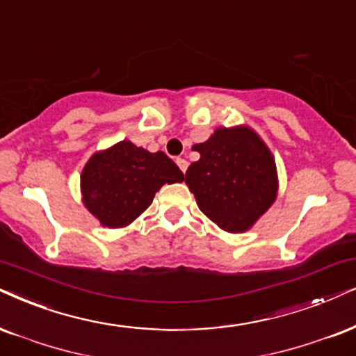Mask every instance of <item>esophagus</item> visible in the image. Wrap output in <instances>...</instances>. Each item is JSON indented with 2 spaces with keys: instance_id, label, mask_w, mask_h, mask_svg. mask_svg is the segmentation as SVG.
I'll list each match as a JSON object with an SVG mask.
<instances>
[{
  "instance_id": "esophagus-1",
  "label": "esophagus",
  "mask_w": 356,
  "mask_h": 356,
  "mask_svg": "<svg viewBox=\"0 0 356 356\" xmlns=\"http://www.w3.org/2000/svg\"><path fill=\"white\" fill-rule=\"evenodd\" d=\"M175 163H177L179 169H181L182 172H186V170H187V165H188V163H187L186 159H182V157H177V159H175Z\"/></svg>"
}]
</instances>
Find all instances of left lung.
<instances>
[{"mask_svg":"<svg viewBox=\"0 0 356 356\" xmlns=\"http://www.w3.org/2000/svg\"><path fill=\"white\" fill-rule=\"evenodd\" d=\"M186 184L211 222L230 233L250 230L277 195L274 157L248 126L218 128L200 145Z\"/></svg>","mask_w":356,"mask_h":356,"instance_id":"8db88e82","label":"left lung"}]
</instances>
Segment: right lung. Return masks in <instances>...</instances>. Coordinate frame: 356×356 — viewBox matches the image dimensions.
Listing matches in <instances>:
<instances>
[{"mask_svg":"<svg viewBox=\"0 0 356 356\" xmlns=\"http://www.w3.org/2000/svg\"><path fill=\"white\" fill-rule=\"evenodd\" d=\"M182 181V170L163 151L149 152L124 139L90 157L80 188L83 205L103 227L121 228L152 204L164 184Z\"/></svg>","mask_w":356,"mask_h":356,"instance_id":"obj_1","label":"right lung"}]
</instances>
